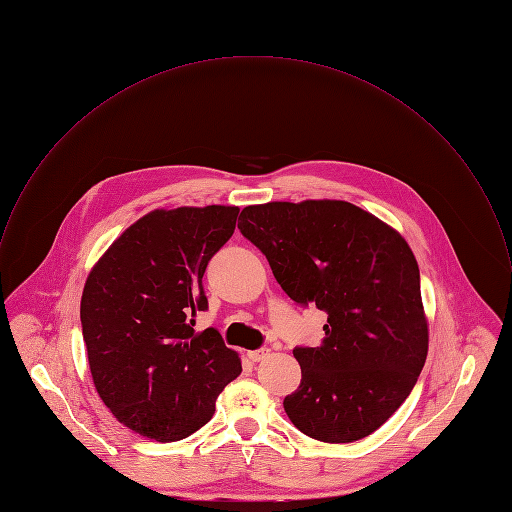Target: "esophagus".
<instances>
[{"label":"esophagus","mask_w":512,"mask_h":512,"mask_svg":"<svg viewBox=\"0 0 512 512\" xmlns=\"http://www.w3.org/2000/svg\"><path fill=\"white\" fill-rule=\"evenodd\" d=\"M268 355H270V349H266V347L248 351V359H250V361H264Z\"/></svg>","instance_id":"1"}]
</instances>
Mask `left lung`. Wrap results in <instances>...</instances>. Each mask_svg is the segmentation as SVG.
<instances>
[{
    "mask_svg": "<svg viewBox=\"0 0 512 512\" xmlns=\"http://www.w3.org/2000/svg\"><path fill=\"white\" fill-rule=\"evenodd\" d=\"M238 228L294 302L328 312L322 343L294 349L302 381L284 399L290 421L324 443L371 435L407 399L429 349L409 244L345 200L246 206Z\"/></svg>",
    "mask_w": 512,
    "mask_h": 512,
    "instance_id": "1",
    "label": "left lung"
}]
</instances>
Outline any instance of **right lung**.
I'll use <instances>...</instances> for the list:
<instances>
[{
	"instance_id": "add662e5",
	"label": "right lung",
	"mask_w": 512,
	"mask_h": 512,
	"mask_svg": "<svg viewBox=\"0 0 512 512\" xmlns=\"http://www.w3.org/2000/svg\"><path fill=\"white\" fill-rule=\"evenodd\" d=\"M238 206L153 210L91 268L81 326L95 389L135 433L180 441L214 415L242 363L214 328L194 332L208 308L202 276L236 228Z\"/></svg>"
}]
</instances>
